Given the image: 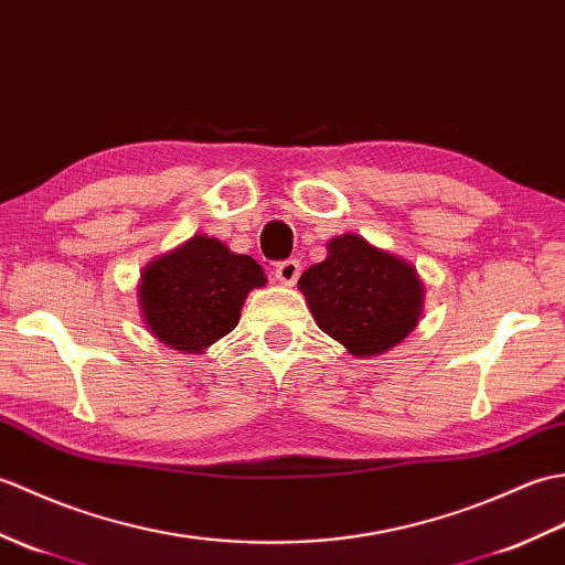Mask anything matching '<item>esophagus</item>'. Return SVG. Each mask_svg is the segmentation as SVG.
I'll use <instances>...</instances> for the list:
<instances>
[{"label":"esophagus","instance_id":"34e87169","mask_svg":"<svg viewBox=\"0 0 565 565\" xmlns=\"http://www.w3.org/2000/svg\"><path fill=\"white\" fill-rule=\"evenodd\" d=\"M299 270H302L299 260L287 258V260H280L278 266H275V278H278L282 285H295L297 278H299Z\"/></svg>","mask_w":565,"mask_h":565}]
</instances>
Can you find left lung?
<instances>
[{
  "mask_svg": "<svg viewBox=\"0 0 565 565\" xmlns=\"http://www.w3.org/2000/svg\"><path fill=\"white\" fill-rule=\"evenodd\" d=\"M299 290L319 329L360 358L404 341L423 305L416 268L358 234L335 236L326 260L302 273Z\"/></svg>",
  "mask_w": 565,
  "mask_h": 565,
  "instance_id": "1",
  "label": "left lung"
}]
</instances>
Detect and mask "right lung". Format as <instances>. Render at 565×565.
Here are the masks:
<instances>
[{
  "mask_svg": "<svg viewBox=\"0 0 565 565\" xmlns=\"http://www.w3.org/2000/svg\"><path fill=\"white\" fill-rule=\"evenodd\" d=\"M260 285L266 275L254 258L193 236L145 268L140 307L161 343L200 353L239 323L246 295Z\"/></svg>",
  "mask_w": 565,
  "mask_h": 565,
  "instance_id": "1",
  "label": "right lung"
}]
</instances>
